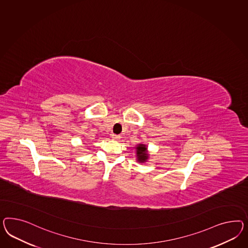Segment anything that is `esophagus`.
Returning a JSON list of instances; mask_svg holds the SVG:
<instances>
[{"instance_id":"esophagus-1","label":"esophagus","mask_w":248,"mask_h":248,"mask_svg":"<svg viewBox=\"0 0 248 248\" xmlns=\"http://www.w3.org/2000/svg\"><path fill=\"white\" fill-rule=\"evenodd\" d=\"M112 138L114 139V140H119L121 138L120 135H118V134H112Z\"/></svg>"}]
</instances>
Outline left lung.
<instances>
[{"instance_id":"1","label":"left lung","mask_w":248,"mask_h":248,"mask_svg":"<svg viewBox=\"0 0 248 248\" xmlns=\"http://www.w3.org/2000/svg\"><path fill=\"white\" fill-rule=\"evenodd\" d=\"M137 150V158H138V161L143 162V161H146L148 158V154L146 153V150L147 148L145 147L144 144H139L138 147L136 148Z\"/></svg>"}]
</instances>
